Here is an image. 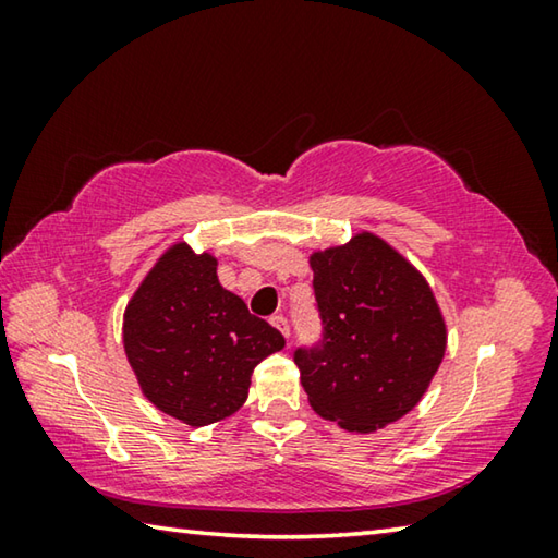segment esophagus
Returning <instances> with one entry per match:
<instances>
[{"instance_id": "esophagus-1", "label": "esophagus", "mask_w": 558, "mask_h": 558, "mask_svg": "<svg viewBox=\"0 0 558 558\" xmlns=\"http://www.w3.org/2000/svg\"><path fill=\"white\" fill-rule=\"evenodd\" d=\"M270 323H272V327H278L282 335L290 337V325H288V319H286V317H282V315H276V317H270Z\"/></svg>"}]
</instances>
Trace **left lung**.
<instances>
[{"label":"left lung","mask_w":558,"mask_h":558,"mask_svg":"<svg viewBox=\"0 0 558 558\" xmlns=\"http://www.w3.org/2000/svg\"><path fill=\"white\" fill-rule=\"evenodd\" d=\"M323 337L298 347L315 413L372 433L409 413L446 354V323L426 278L389 243L359 233L310 258Z\"/></svg>","instance_id":"obj_1"}]
</instances>
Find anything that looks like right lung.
Here are the masks:
<instances>
[{"label":"right lung","mask_w":558,"mask_h":558,"mask_svg":"<svg viewBox=\"0 0 558 558\" xmlns=\"http://www.w3.org/2000/svg\"><path fill=\"white\" fill-rule=\"evenodd\" d=\"M122 342L159 411L209 426L241 409L253 369L286 337L221 288L214 256L177 243L128 302Z\"/></svg>","instance_id":"right-lung-1"}]
</instances>
